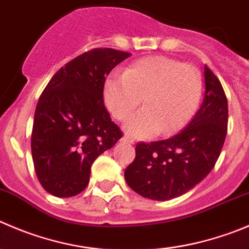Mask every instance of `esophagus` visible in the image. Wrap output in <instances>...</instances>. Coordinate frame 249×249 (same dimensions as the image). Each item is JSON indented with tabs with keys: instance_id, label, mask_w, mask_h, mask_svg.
Returning a JSON list of instances; mask_svg holds the SVG:
<instances>
[{
	"instance_id": "1",
	"label": "esophagus",
	"mask_w": 249,
	"mask_h": 249,
	"mask_svg": "<svg viewBox=\"0 0 249 249\" xmlns=\"http://www.w3.org/2000/svg\"><path fill=\"white\" fill-rule=\"evenodd\" d=\"M122 142H124V143H128V144H133L134 139L131 138V137H128V136H124L122 138Z\"/></svg>"
}]
</instances>
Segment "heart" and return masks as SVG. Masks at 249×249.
Listing matches in <instances>:
<instances>
[{
	"mask_svg": "<svg viewBox=\"0 0 249 249\" xmlns=\"http://www.w3.org/2000/svg\"><path fill=\"white\" fill-rule=\"evenodd\" d=\"M198 68L164 56H150L132 63L122 77H111L104 85L106 107L116 120H126L141 104L144 108L127 120L131 136L150 138L161 131L171 134L186 124L202 96Z\"/></svg>",
	"mask_w": 249,
	"mask_h": 249,
	"instance_id": "obj_1",
	"label": "heart"
}]
</instances>
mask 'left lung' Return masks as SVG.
<instances>
[{
  "mask_svg": "<svg viewBox=\"0 0 249 249\" xmlns=\"http://www.w3.org/2000/svg\"><path fill=\"white\" fill-rule=\"evenodd\" d=\"M205 91L200 108L176 136L165 141L141 142L136 159L127 166V184L153 200H169L191 191L216 164L227 132L229 108L222 85L204 67Z\"/></svg>",
  "mask_w": 249,
  "mask_h": 249,
  "instance_id": "obj_1",
  "label": "left lung"
}]
</instances>
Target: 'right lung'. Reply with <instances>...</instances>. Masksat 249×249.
I'll return each mask as SVG.
<instances>
[{
	"instance_id": "right-lung-1",
	"label": "right lung",
	"mask_w": 249,
	"mask_h": 249,
	"mask_svg": "<svg viewBox=\"0 0 249 249\" xmlns=\"http://www.w3.org/2000/svg\"><path fill=\"white\" fill-rule=\"evenodd\" d=\"M129 56L108 47L84 52L61 67L40 95L32 155L37 179L52 196L68 198L84 191L95 159L122 137L103 93L108 73Z\"/></svg>"
}]
</instances>
